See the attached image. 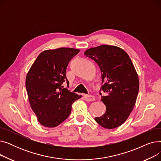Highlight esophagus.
Returning a JSON list of instances; mask_svg holds the SVG:
<instances>
[{
  "instance_id": "34e87169",
  "label": "esophagus",
  "mask_w": 161,
  "mask_h": 161,
  "mask_svg": "<svg viewBox=\"0 0 161 161\" xmlns=\"http://www.w3.org/2000/svg\"><path fill=\"white\" fill-rule=\"evenodd\" d=\"M83 98H84V99H85V100L88 101V102H90V101H92V100H95V98L93 96H92V95L84 96Z\"/></svg>"
}]
</instances>
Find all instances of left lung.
Instances as JSON below:
<instances>
[{
    "mask_svg": "<svg viewBox=\"0 0 161 161\" xmlns=\"http://www.w3.org/2000/svg\"><path fill=\"white\" fill-rule=\"evenodd\" d=\"M95 61L102 74L100 91L105 114L95 117L103 127L115 129L129 117L136 103L139 91V80L133 63L128 54L120 47L102 45L92 47L84 53Z\"/></svg>",
    "mask_w": 161,
    "mask_h": 161,
    "instance_id": "8db88e82",
    "label": "left lung"
}]
</instances>
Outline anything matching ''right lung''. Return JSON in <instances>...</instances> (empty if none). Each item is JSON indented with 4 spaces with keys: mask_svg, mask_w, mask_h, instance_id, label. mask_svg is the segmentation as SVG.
Segmentation results:
<instances>
[{
    "mask_svg": "<svg viewBox=\"0 0 161 161\" xmlns=\"http://www.w3.org/2000/svg\"><path fill=\"white\" fill-rule=\"evenodd\" d=\"M79 49L61 47L42 52L27 73L25 86L31 108L40 123L55 127L70 115L72 104L81 97L62 84L66 81V70Z\"/></svg>",
    "mask_w": 161,
    "mask_h": 161,
    "instance_id": "add662e5",
    "label": "right lung"
}]
</instances>
